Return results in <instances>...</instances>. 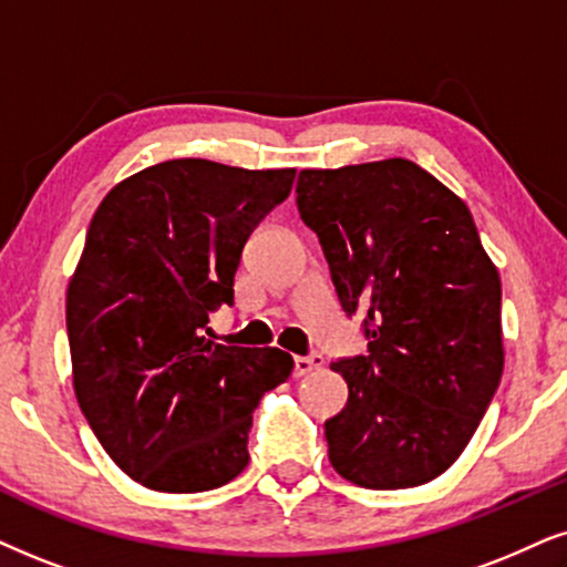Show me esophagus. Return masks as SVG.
I'll use <instances>...</instances> for the list:
<instances>
[{"instance_id": "1", "label": "esophagus", "mask_w": 567, "mask_h": 567, "mask_svg": "<svg viewBox=\"0 0 567 567\" xmlns=\"http://www.w3.org/2000/svg\"><path fill=\"white\" fill-rule=\"evenodd\" d=\"M321 367H324V355H319V353L296 355V369H292V374L306 377V374H311V371H317Z\"/></svg>"}]
</instances>
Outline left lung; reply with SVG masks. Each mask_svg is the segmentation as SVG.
Returning <instances> with one entry per match:
<instances>
[{
	"mask_svg": "<svg viewBox=\"0 0 567 567\" xmlns=\"http://www.w3.org/2000/svg\"><path fill=\"white\" fill-rule=\"evenodd\" d=\"M317 233L367 355L340 358L348 403L324 424L329 461L367 489H408L457 461L503 377V285L468 206L408 159L300 169Z\"/></svg>",
	"mask_w": 567,
	"mask_h": 567,
	"instance_id": "1",
	"label": "left lung"
}]
</instances>
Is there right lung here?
Returning <instances> with one entry per match:
<instances>
[{
  "mask_svg": "<svg viewBox=\"0 0 567 567\" xmlns=\"http://www.w3.org/2000/svg\"><path fill=\"white\" fill-rule=\"evenodd\" d=\"M296 169L169 159L106 193L68 288L78 405L127 476L156 492H209L248 465L264 392L292 355L212 340L233 306L250 233L290 196Z\"/></svg>",
  "mask_w": 567,
  "mask_h": 567,
  "instance_id": "add662e5",
  "label": "right lung"
}]
</instances>
